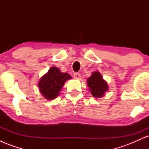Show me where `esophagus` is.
<instances>
[{"label":"esophagus","mask_w":149,"mask_h":149,"mask_svg":"<svg viewBox=\"0 0 149 149\" xmlns=\"http://www.w3.org/2000/svg\"><path fill=\"white\" fill-rule=\"evenodd\" d=\"M73 77H74L76 79H79L80 78V74L78 73H73Z\"/></svg>","instance_id":"esophagus-1"}]
</instances>
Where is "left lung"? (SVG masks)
Returning <instances> with one entry per match:
<instances>
[{
    "label": "left lung",
    "instance_id": "left-lung-1",
    "mask_svg": "<svg viewBox=\"0 0 149 149\" xmlns=\"http://www.w3.org/2000/svg\"><path fill=\"white\" fill-rule=\"evenodd\" d=\"M87 83L92 96L97 98L103 97L109 89L107 83L98 71L92 73L91 76L87 80Z\"/></svg>",
    "mask_w": 149,
    "mask_h": 149
}]
</instances>
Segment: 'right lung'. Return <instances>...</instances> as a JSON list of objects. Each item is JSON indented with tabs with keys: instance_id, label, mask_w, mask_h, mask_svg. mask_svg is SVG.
Returning a JSON list of instances; mask_svg holds the SVG:
<instances>
[{
	"instance_id": "obj_1",
	"label": "right lung",
	"mask_w": 149,
	"mask_h": 149,
	"mask_svg": "<svg viewBox=\"0 0 149 149\" xmlns=\"http://www.w3.org/2000/svg\"><path fill=\"white\" fill-rule=\"evenodd\" d=\"M71 78L66 73H61L58 68L52 66L38 82L40 92L46 100H54L59 95L65 82Z\"/></svg>"
}]
</instances>
